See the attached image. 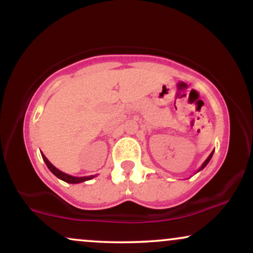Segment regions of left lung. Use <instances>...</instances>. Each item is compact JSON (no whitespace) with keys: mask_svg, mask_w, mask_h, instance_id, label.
I'll return each instance as SVG.
<instances>
[{"mask_svg":"<svg viewBox=\"0 0 253 253\" xmlns=\"http://www.w3.org/2000/svg\"><path fill=\"white\" fill-rule=\"evenodd\" d=\"M213 153H214V151H213V152H211V155H210V156H208V158H207V159H206V161H205V163H203V164L201 165V168H200V169H199V171H201V170L203 169V168H205V167H206V165H207L208 163H210L211 158V157H213Z\"/></svg>","mask_w":253,"mask_h":253,"instance_id":"obj_1","label":"left lung"}]
</instances>
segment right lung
<instances>
[{
    "mask_svg": "<svg viewBox=\"0 0 253 253\" xmlns=\"http://www.w3.org/2000/svg\"><path fill=\"white\" fill-rule=\"evenodd\" d=\"M42 159H43V162H45L46 163V165H47V168L48 169H50V171L52 173H53L54 176H57L58 178L59 179H62V181H64V182H66V183H81V182H84V181H88V179H91V178H94L95 176H86V177H74V176H71V175H68V173H65V172H63V171H60V170H58L56 167H53V165H52L50 162H48V159L46 158L45 156L43 155H42Z\"/></svg>",
    "mask_w": 253,
    "mask_h": 253,
    "instance_id": "obj_1",
    "label": "right lung"
}]
</instances>
